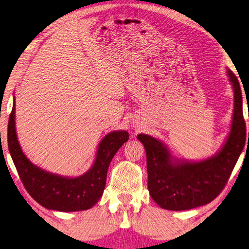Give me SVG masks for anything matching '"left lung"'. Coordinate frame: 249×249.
I'll list each match as a JSON object with an SVG mask.
<instances>
[{"label": "left lung", "mask_w": 249, "mask_h": 249, "mask_svg": "<svg viewBox=\"0 0 249 249\" xmlns=\"http://www.w3.org/2000/svg\"><path fill=\"white\" fill-rule=\"evenodd\" d=\"M227 75L234 90L233 121L229 137L215 156L202 161H181L160 141L145 134L137 136L146 150L150 196L160 208L184 211L208 204L229 181L249 133L243 115L241 86L231 70Z\"/></svg>", "instance_id": "left-lung-1"}]
</instances>
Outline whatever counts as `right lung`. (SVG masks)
<instances>
[{
  "instance_id": "obj_1",
  "label": "right lung",
  "mask_w": 249,
  "mask_h": 249,
  "mask_svg": "<svg viewBox=\"0 0 249 249\" xmlns=\"http://www.w3.org/2000/svg\"><path fill=\"white\" fill-rule=\"evenodd\" d=\"M128 137L126 130L107 134L100 142L91 169L77 178H67L40 169L24 155L15 129V100L7 127L8 150L25 189L41 206L60 212L91 209L100 200L112 158Z\"/></svg>"
}]
</instances>
